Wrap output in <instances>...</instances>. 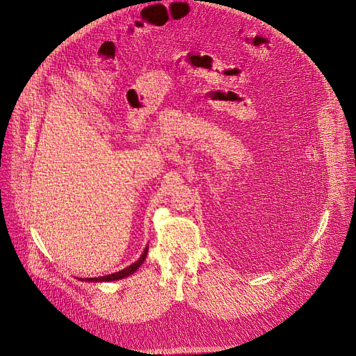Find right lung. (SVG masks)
Listing matches in <instances>:
<instances>
[{
  "mask_svg": "<svg viewBox=\"0 0 356 356\" xmlns=\"http://www.w3.org/2000/svg\"><path fill=\"white\" fill-rule=\"evenodd\" d=\"M147 252H148V245L144 248V252L141 254V257L136 261L134 264L128 266L127 268L118 271V273H112V274H108V275H102V277H90V278H79L82 280V282H88V283H102V282H117V280H121V278H125L131 274H134L140 267L141 264L144 263V259L147 257Z\"/></svg>",
  "mask_w": 356,
  "mask_h": 356,
  "instance_id": "obj_1",
  "label": "right lung"
}]
</instances>
